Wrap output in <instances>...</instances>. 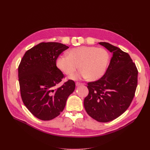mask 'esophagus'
Wrapping results in <instances>:
<instances>
[{
	"instance_id": "1",
	"label": "esophagus",
	"mask_w": 150,
	"mask_h": 150,
	"mask_svg": "<svg viewBox=\"0 0 150 150\" xmlns=\"http://www.w3.org/2000/svg\"><path fill=\"white\" fill-rule=\"evenodd\" d=\"M84 84L83 83H76V86H83Z\"/></svg>"
}]
</instances>
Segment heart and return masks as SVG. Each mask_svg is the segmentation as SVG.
I'll use <instances>...</instances> for the list:
<instances>
[{
  "mask_svg": "<svg viewBox=\"0 0 150 150\" xmlns=\"http://www.w3.org/2000/svg\"><path fill=\"white\" fill-rule=\"evenodd\" d=\"M109 62V55L105 49L94 46H80L71 49L68 55L59 56L56 59L59 69L66 75L72 76L79 68L74 79L88 78L95 81L105 74Z\"/></svg>",
  "mask_w": 150,
  "mask_h": 150,
  "instance_id": "heart-1",
  "label": "heart"
}]
</instances>
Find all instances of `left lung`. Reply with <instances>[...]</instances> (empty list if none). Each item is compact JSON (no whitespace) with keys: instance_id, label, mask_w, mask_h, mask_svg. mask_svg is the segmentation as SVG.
Returning <instances> with one entry per match:
<instances>
[{"instance_id":"8db88e82","label":"left lung","mask_w":150,"mask_h":150,"mask_svg":"<svg viewBox=\"0 0 150 150\" xmlns=\"http://www.w3.org/2000/svg\"><path fill=\"white\" fill-rule=\"evenodd\" d=\"M112 54L106 73L88 83L84 100L88 114L99 122L112 121L129 106L138 83V70L128 53L108 42H99Z\"/></svg>"}]
</instances>
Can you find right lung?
I'll use <instances>...</instances> for the list:
<instances>
[{
	"instance_id": "add662e5",
	"label": "right lung",
	"mask_w": 150,
	"mask_h": 150,
	"mask_svg": "<svg viewBox=\"0 0 150 150\" xmlns=\"http://www.w3.org/2000/svg\"><path fill=\"white\" fill-rule=\"evenodd\" d=\"M69 47L59 42H41L26 51L18 68L22 101L34 116L43 121L59 115L75 83L69 80L56 86L64 74L56 66L59 55Z\"/></svg>"
}]
</instances>
